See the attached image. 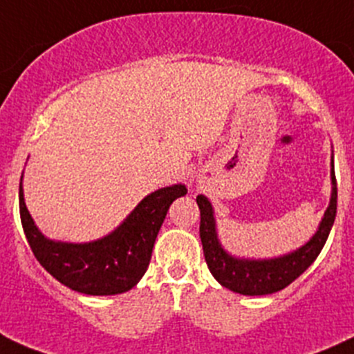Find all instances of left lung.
<instances>
[{
  "mask_svg": "<svg viewBox=\"0 0 354 354\" xmlns=\"http://www.w3.org/2000/svg\"><path fill=\"white\" fill-rule=\"evenodd\" d=\"M332 185L334 187H332L330 203L324 214L315 236L296 252L270 260H241L224 252L217 240L212 205L203 195H198L200 240H202L207 267L212 276L224 288L246 296L270 295L289 286L296 277L301 276L312 266L329 238L330 227L335 219V210H337V187H335L334 169H332Z\"/></svg>",
  "mask_w": 354,
  "mask_h": 354,
  "instance_id": "1",
  "label": "left lung"
}]
</instances>
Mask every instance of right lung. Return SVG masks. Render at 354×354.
Returning <instances> with one entry per match:
<instances>
[{"label":"right lung","instance_id":"obj_1","mask_svg":"<svg viewBox=\"0 0 354 354\" xmlns=\"http://www.w3.org/2000/svg\"><path fill=\"white\" fill-rule=\"evenodd\" d=\"M183 195L185 185L147 195L116 231L92 243H62L42 236L25 207L22 187L20 219L32 253L55 279L84 295H120L142 279L167 209Z\"/></svg>","mask_w":354,"mask_h":354}]
</instances>
